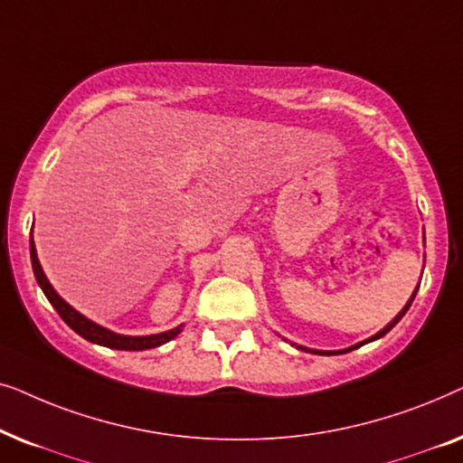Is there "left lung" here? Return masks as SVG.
<instances>
[{"instance_id": "1", "label": "left lung", "mask_w": 463, "mask_h": 463, "mask_svg": "<svg viewBox=\"0 0 463 463\" xmlns=\"http://www.w3.org/2000/svg\"><path fill=\"white\" fill-rule=\"evenodd\" d=\"M417 288H420V284H417ZM417 288L413 290V295H411V299L407 301V306H404V307L401 309V312H398V316H396V318H394V320H392L388 326H383V328H382V331H379L377 335H373V337H371V339H366V341H360V344H356V345H352V347H347V350H337V352H320V350H307V347H303V345H297V347H299V350H306V352H314V354H320V356H333V354H345V352H352V350H356V347H360V345L369 344V341H375V339H379V337H383V335H385V333H388V331H392V328H394V326L398 325V320H401V318H402V316H404V314H407V309L411 307V303H413V299H415V295H417Z\"/></svg>"}]
</instances>
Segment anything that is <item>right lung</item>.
<instances>
[{"label":"right lung","mask_w":463,"mask_h":463,"mask_svg":"<svg viewBox=\"0 0 463 463\" xmlns=\"http://www.w3.org/2000/svg\"><path fill=\"white\" fill-rule=\"evenodd\" d=\"M31 265H33V274H35V280L40 284L43 295L48 297V301L52 303V307L59 312V316L62 320L67 322L69 326L73 328L75 333L81 335V337L92 341V344H99V345H105V347H111V350H126V352H138V350H151V347H157L162 344H166V341L175 339L176 335L181 333L183 325H179L176 328H170L166 333H157V335H145V337H130V335H118L109 331V328L97 325V322L88 320L86 316H81L78 309H73L69 303L62 299V297L56 293L52 288V284L48 282L46 274H43L42 265H40V259H37V250H35V242L33 238H31Z\"/></svg>","instance_id":"add662e5"}]
</instances>
